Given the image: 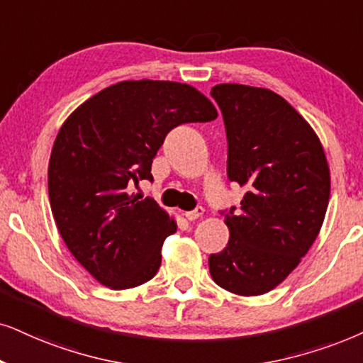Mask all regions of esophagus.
I'll list each match as a JSON object with an SVG mask.
<instances>
[{
	"mask_svg": "<svg viewBox=\"0 0 363 363\" xmlns=\"http://www.w3.org/2000/svg\"><path fill=\"white\" fill-rule=\"evenodd\" d=\"M203 214H204V209L199 206V208H196L194 211H187L184 216L187 221H196V219H199Z\"/></svg>",
	"mask_w": 363,
	"mask_h": 363,
	"instance_id": "esophagus-1",
	"label": "esophagus"
}]
</instances>
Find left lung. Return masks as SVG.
<instances>
[{
  "label": "left lung",
  "mask_w": 363,
  "mask_h": 363,
  "mask_svg": "<svg viewBox=\"0 0 363 363\" xmlns=\"http://www.w3.org/2000/svg\"><path fill=\"white\" fill-rule=\"evenodd\" d=\"M228 177L246 194L226 213L229 241L209 256L211 277L241 296L272 291L308 253L330 199L322 142L290 104L268 89L219 84Z\"/></svg>",
  "instance_id": "1"
}]
</instances>
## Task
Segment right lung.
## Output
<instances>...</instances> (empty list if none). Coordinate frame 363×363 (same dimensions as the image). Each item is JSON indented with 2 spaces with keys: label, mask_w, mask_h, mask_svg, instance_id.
I'll return each instance as SVG.
<instances>
[{
  "label": "right lung",
  "mask_w": 363,
  "mask_h": 363,
  "mask_svg": "<svg viewBox=\"0 0 363 363\" xmlns=\"http://www.w3.org/2000/svg\"><path fill=\"white\" fill-rule=\"evenodd\" d=\"M218 110L199 90L162 80L110 85L63 122L48 164V196L60 235L91 277L112 290L155 277L177 224L154 199L128 194L174 127L211 122Z\"/></svg>",
  "instance_id": "add662e5"
}]
</instances>
